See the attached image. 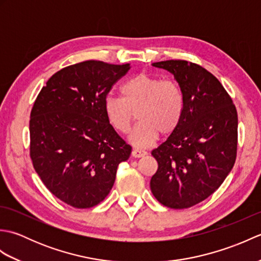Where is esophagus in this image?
Masks as SVG:
<instances>
[{
    "label": "esophagus",
    "instance_id": "1",
    "mask_svg": "<svg viewBox=\"0 0 261 261\" xmlns=\"http://www.w3.org/2000/svg\"><path fill=\"white\" fill-rule=\"evenodd\" d=\"M131 154H132V157H135V158H141L143 156H146L147 152L143 150H139V149H134Z\"/></svg>",
    "mask_w": 261,
    "mask_h": 261
}]
</instances>
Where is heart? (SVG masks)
Here are the masks:
<instances>
[{"instance_id": "obj_1", "label": "heart", "mask_w": 261, "mask_h": 261, "mask_svg": "<svg viewBox=\"0 0 261 261\" xmlns=\"http://www.w3.org/2000/svg\"><path fill=\"white\" fill-rule=\"evenodd\" d=\"M122 97L104 98V112L114 129L130 132L136 119L140 122L131 132L130 141L138 148H147L159 134L169 136L179 125L184 113V96L173 81L140 73L127 80L121 87Z\"/></svg>"}]
</instances>
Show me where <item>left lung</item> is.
Instances as JSON below:
<instances>
[{
	"label": "left lung",
	"instance_id": "obj_1",
	"mask_svg": "<svg viewBox=\"0 0 261 261\" xmlns=\"http://www.w3.org/2000/svg\"><path fill=\"white\" fill-rule=\"evenodd\" d=\"M169 71L184 96L179 125L151 154L158 170L150 188L159 203L187 208L218 190L233 167L238 145V114L215 76L186 60L153 63Z\"/></svg>",
	"mask_w": 261,
	"mask_h": 261
}]
</instances>
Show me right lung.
Here are the masks:
<instances>
[{"label":"right lung","mask_w":261,"mask_h":261,"mask_svg":"<svg viewBox=\"0 0 261 261\" xmlns=\"http://www.w3.org/2000/svg\"><path fill=\"white\" fill-rule=\"evenodd\" d=\"M130 64L87 60L54 74L30 114V156L43 184L76 208L93 207L112 190L131 147L104 112V98Z\"/></svg>","instance_id":"add662e5"}]
</instances>
